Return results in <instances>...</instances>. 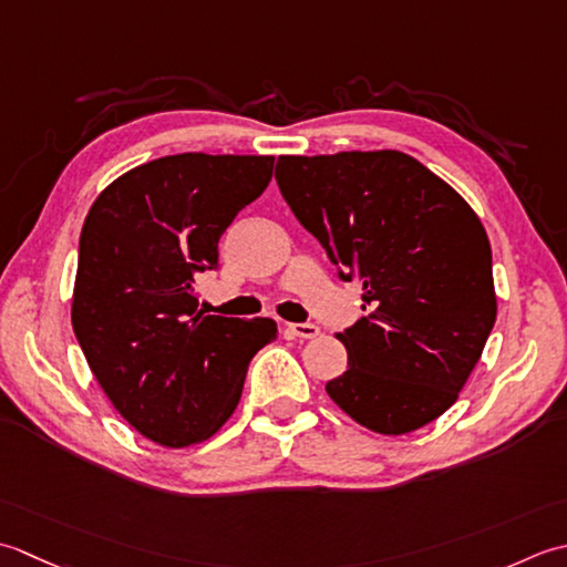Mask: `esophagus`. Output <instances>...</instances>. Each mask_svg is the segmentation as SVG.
I'll list each match as a JSON object with an SVG mask.
<instances>
[{"label":"esophagus","mask_w":567,"mask_h":567,"mask_svg":"<svg viewBox=\"0 0 567 567\" xmlns=\"http://www.w3.org/2000/svg\"><path fill=\"white\" fill-rule=\"evenodd\" d=\"M288 332L300 340H313L320 334V328L316 326V322H291V326H288Z\"/></svg>","instance_id":"1"}]
</instances>
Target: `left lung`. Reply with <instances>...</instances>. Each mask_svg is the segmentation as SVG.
Instances as JSON below:
<instances>
[{
	"label": "left lung",
	"instance_id": "1",
	"mask_svg": "<svg viewBox=\"0 0 567 567\" xmlns=\"http://www.w3.org/2000/svg\"><path fill=\"white\" fill-rule=\"evenodd\" d=\"M276 183L360 318L338 340L348 372L326 391L364 429L411 433L457 401L496 320L492 247L460 195L401 152L279 156Z\"/></svg>",
	"mask_w": 567,
	"mask_h": 567
}]
</instances>
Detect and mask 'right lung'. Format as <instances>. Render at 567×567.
I'll list each match as a JSON object with an SVG mask.
<instances>
[{
  "instance_id": "obj_1",
  "label": "right lung",
  "mask_w": 567,
  "mask_h": 567,
  "mask_svg": "<svg viewBox=\"0 0 567 567\" xmlns=\"http://www.w3.org/2000/svg\"><path fill=\"white\" fill-rule=\"evenodd\" d=\"M271 171L274 156H164L120 176L85 217L75 338L112 406L158 445L223 429L251 357L276 340L271 318L205 316L193 288Z\"/></svg>"
}]
</instances>
